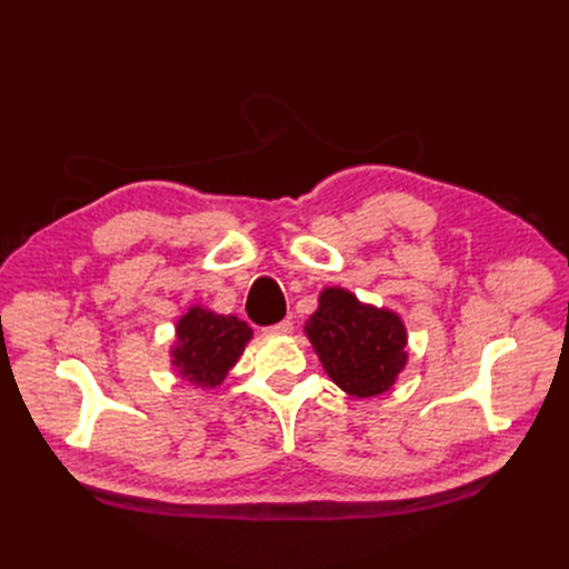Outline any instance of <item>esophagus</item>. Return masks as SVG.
Wrapping results in <instances>:
<instances>
[{"instance_id":"1","label":"esophagus","mask_w":569,"mask_h":569,"mask_svg":"<svg viewBox=\"0 0 569 569\" xmlns=\"http://www.w3.org/2000/svg\"><path fill=\"white\" fill-rule=\"evenodd\" d=\"M293 331V321L291 319H282L278 323H273V327H268L266 333H276V336H287Z\"/></svg>"}]
</instances>
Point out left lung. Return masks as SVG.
Segmentation results:
<instances>
[{"label":"left lung","mask_w":569,"mask_h":569,"mask_svg":"<svg viewBox=\"0 0 569 569\" xmlns=\"http://www.w3.org/2000/svg\"><path fill=\"white\" fill-rule=\"evenodd\" d=\"M303 331L323 370L351 398L387 393L408 366V329L400 315L363 303L342 287L321 289Z\"/></svg>","instance_id":"left-lung-1"}]
</instances>
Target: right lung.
Wrapping results in <instances>:
<instances>
[{
	"instance_id": "right-lung-1",
	"label": "right lung",
	"mask_w": 569,
	"mask_h": 569,
	"mask_svg": "<svg viewBox=\"0 0 569 569\" xmlns=\"http://www.w3.org/2000/svg\"><path fill=\"white\" fill-rule=\"evenodd\" d=\"M252 329L236 315H218L203 306H192L176 323L171 366L197 389L220 387L229 370L242 357Z\"/></svg>"
}]
</instances>
